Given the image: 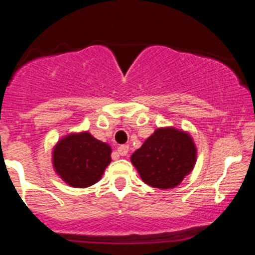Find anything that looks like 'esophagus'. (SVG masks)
I'll list each match as a JSON object with an SVG mask.
<instances>
[{"mask_svg":"<svg viewBox=\"0 0 255 255\" xmlns=\"http://www.w3.org/2000/svg\"><path fill=\"white\" fill-rule=\"evenodd\" d=\"M128 152V145H120L119 147H118V153L122 156H127Z\"/></svg>","mask_w":255,"mask_h":255,"instance_id":"1","label":"esophagus"}]
</instances>
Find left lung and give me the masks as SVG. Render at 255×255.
Wrapping results in <instances>:
<instances>
[{"mask_svg": "<svg viewBox=\"0 0 255 255\" xmlns=\"http://www.w3.org/2000/svg\"><path fill=\"white\" fill-rule=\"evenodd\" d=\"M196 146L192 137L175 128H157L131 155V162L148 186L168 190L180 185L193 170Z\"/></svg>", "mask_w": 255, "mask_h": 255, "instance_id": "obj_1", "label": "left lung"}]
</instances>
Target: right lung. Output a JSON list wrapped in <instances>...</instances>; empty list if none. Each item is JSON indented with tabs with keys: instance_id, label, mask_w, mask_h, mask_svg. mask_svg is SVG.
<instances>
[{
	"instance_id": "1",
	"label": "right lung",
	"mask_w": 255,
	"mask_h": 255,
	"mask_svg": "<svg viewBox=\"0 0 255 255\" xmlns=\"http://www.w3.org/2000/svg\"><path fill=\"white\" fill-rule=\"evenodd\" d=\"M110 155V146L93 137L89 132L70 133L55 145L53 167L72 187H89L102 178L112 161Z\"/></svg>"
}]
</instances>
